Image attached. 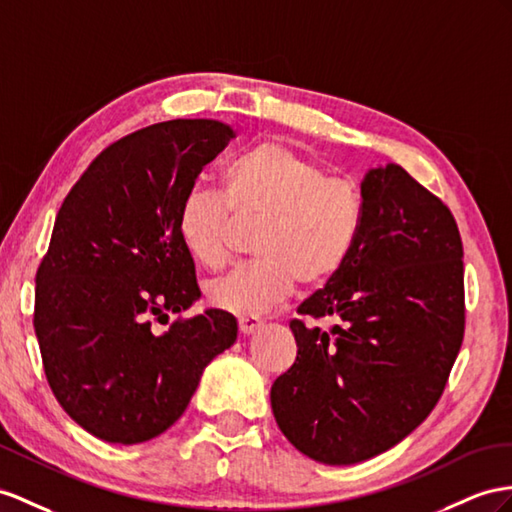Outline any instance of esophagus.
Returning <instances> with one entry per match:
<instances>
[{
    "label": "esophagus",
    "mask_w": 512,
    "mask_h": 512,
    "mask_svg": "<svg viewBox=\"0 0 512 512\" xmlns=\"http://www.w3.org/2000/svg\"><path fill=\"white\" fill-rule=\"evenodd\" d=\"M238 326H240L242 335H253L255 331L261 329V320L259 318H240Z\"/></svg>",
    "instance_id": "34e87169"
}]
</instances>
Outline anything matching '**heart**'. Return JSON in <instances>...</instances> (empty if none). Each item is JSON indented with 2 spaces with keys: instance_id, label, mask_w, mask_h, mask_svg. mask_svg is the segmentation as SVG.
<instances>
[{
  "instance_id": "heart-1",
  "label": "heart",
  "mask_w": 512,
  "mask_h": 512,
  "mask_svg": "<svg viewBox=\"0 0 512 512\" xmlns=\"http://www.w3.org/2000/svg\"><path fill=\"white\" fill-rule=\"evenodd\" d=\"M222 190L225 199L203 186L190 188L179 205L177 233L203 268L220 270L231 259L235 222L259 225L257 261L207 287L209 303L231 316H264L298 281L329 283L361 238L365 201L357 183L329 177L318 162L281 142H259L233 157Z\"/></svg>"
}]
</instances>
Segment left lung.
<instances>
[{
    "label": "left lung",
    "mask_w": 512,
    "mask_h": 512,
    "mask_svg": "<svg viewBox=\"0 0 512 512\" xmlns=\"http://www.w3.org/2000/svg\"><path fill=\"white\" fill-rule=\"evenodd\" d=\"M363 229L346 266L300 303L296 361L270 389L296 450L368 461L424 422L465 333L463 242L448 207L398 164L361 181ZM333 317L331 332L303 319Z\"/></svg>",
    "instance_id": "1"
}]
</instances>
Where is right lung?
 <instances>
[{
	"instance_id": "1",
	"label": "right lung",
	"mask_w": 512,
	"mask_h": 512,
	"mask_svg": "<svg viewBox=\"0 0 512 512\" xmlns=\"http://www.w3.org/2000/svg\"><path fill=\"white\" fill-rule=\"evenodd\" d=\"M235 138L209 119L134 131L103 151L64 199L36 272L34 331L51 391L90 435L142 443L173 426L216 355L238 339L201 298L177 214L205 164Z\"/></svg>"
}]
</instances>
